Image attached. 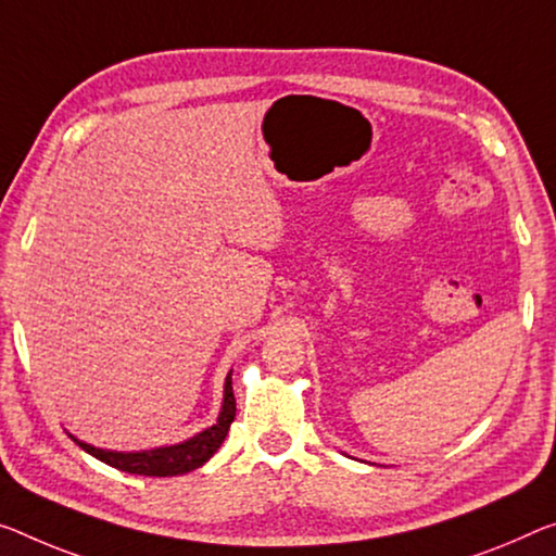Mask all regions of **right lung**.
<instances>
[{"label":"right lung","instance_id":"right-lung-1","mask_svg":"<svg viewBox=\"0 0 556 556\" xmlns=\"http://www.w3.org/2000/svg\"><path fill=\"white\" fill-rule=\"evenodd\" d=\"M236 417V397H233V386H230V372L224 386V405H220V413L216 422L206 430H201L193 438L176 442V445H164L153 450H139V452H116V450H101L87 445V442L72 440L79 445L84 452H89L91 457L101 459L109 467L122 469V472L129 475H143V477H176L186 475L191 469H199L203 463H208L220 445H224L228 427Z\"/></svg>","mask_w":556,"mask_h":556}]
</instances>
